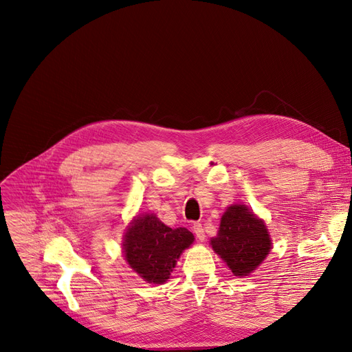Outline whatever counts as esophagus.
Returning <instances> with one entry per match:
<instances>
[{"label": "esophagus", "instance_id": "esophagus-1", "mask_svg": "<svg viewBox=\"0 0 352 352\" xmlns=\"http://www.w3.org/2000/svg\"><path fill=\"white\" fill-rule=\"evenodd\" d=\"M192 231H194L195 236L199 239V241H204V239H206V232H204V228H202V224L194 223Z\"/></svg>", "mask_w": 352, "mask_h": 352}]
</instances>
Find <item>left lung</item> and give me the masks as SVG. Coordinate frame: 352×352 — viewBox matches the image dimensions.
I'll use <instances>...</instances> for the list:
<instances>
[{"instance_id": "8db88e82", "label": "left lung", "mask_w": 352, "mask_h": 352, "mask_svg": "<svg viewBox=\"0 0 352 352\" xmlns=\"http://www.w3.org/2000/svg\"><path fill=\"white\" fill-rule=\"evenodd\" d=\"M214 251L239 276L260 265L271 250V239L261 219L245 206H232L221 218L218 235L211 239Z\"/></svg>"}]
</instances>
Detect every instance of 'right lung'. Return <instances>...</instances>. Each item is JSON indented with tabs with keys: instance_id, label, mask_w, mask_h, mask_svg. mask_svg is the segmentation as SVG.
Here are the masks:
<instances>
[{
	"instance_id": "obj_1",
	"label": "right lung",
	"mask_w": 352,
	"mask_h": 352,
	"mask_svg": "<svg viewBox=\"0 0 352 352\" xmlns=\"http://www.w3.org/2000/svg\"><path fill=\"white\" fill-rule=\"evenodd\" d=\"M192 241L194 235L187 228L173 230L154 214H145L137 217L125 234V260L145 281L162 284Z\"/></svg>"
}]
</instances>
